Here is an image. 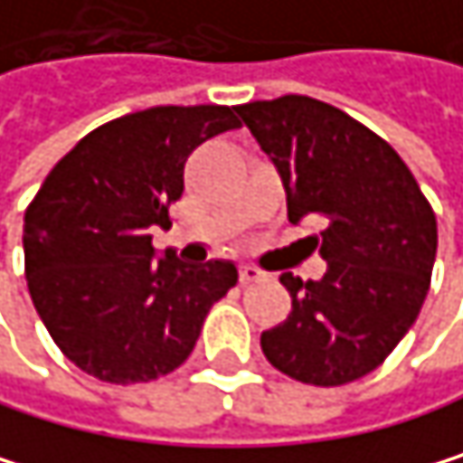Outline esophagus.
Instances as JSON below:
<instances>
[{
  "label": "esophagus",
  "mask_w": 463,
  "mask_h": 463,
  "mask_svg": "<svg viewBox=\"0 0 463 463\" xmlns=\"http://www.w3.org/2000/svg\"><path fill=\"white\" fill-rule=\"evenodd\" d=\"M262 279H265V273L257 270V268H250V265H242L240 268V281L242 284H253V281H262Z\"/></svg>",
  "instance_id": "esophagus-1"
}]
</instances>
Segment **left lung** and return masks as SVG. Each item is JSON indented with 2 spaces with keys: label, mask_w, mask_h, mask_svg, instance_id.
Listing matches in <instances>:
<instances>
[{
  "label": "left lung",
  "mask_w": 463,
  "mask_h": 463,
  "mask_svg": "<svg viewBox=\"0 0 463 463\" xmlns=\"http://www.w3.org/2000/svg\"><path fill=\"white\" fill-rule=\"evenodd\" d=\"M276 165L292 223L317 221L320 281L292 273L284 323L262 351L284 375L342 386L373 373L414 326L436 260V215L386 140L326 101L281 96L237 107Z\"/></svg>",
  "instance_id": "obj_1"
}]
</instances>
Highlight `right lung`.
<instances>
[{
	"mask_svg": "<svg viewBox=\"0 0 463 463\" xmlns=\"http://www.w3.org/2000/svg\"><path fill=\"white\" fill-rule=\"evenodd\" d=\"M232 107H151L85 135L52 168L24 215V273L57 348L107 383L174 373L203 317L237 284L226 260H156L151 226L168 229L187 156L237 129Z\"/></svg>",
	"mask_w": 463,
	"mask_h": 463,
	"instance_id": "add662e5",
	"label": "right lung"
}]
</instances>
